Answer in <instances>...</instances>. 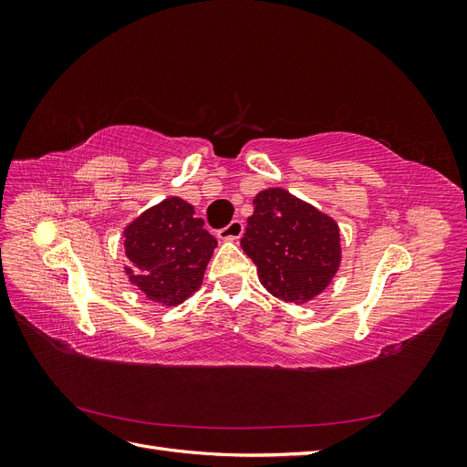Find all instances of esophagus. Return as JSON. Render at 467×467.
<instances>
[{"label": "esophagus", "mask_w": 467, "mask_h": 467, "mask_svg": "<svg viewBox=\"0 0 467 467\" xmlns=\"http://www.w3.org/2000/svg\"><path fill=\"white\" fill-rule=\"evenodd\" d=\"M244 234V222L242 220H232L225 228L218 230L220 239H230V242H235V239L242 237Z\"/></svg>", "instance_id": "esophagus-1"}]
</instances>
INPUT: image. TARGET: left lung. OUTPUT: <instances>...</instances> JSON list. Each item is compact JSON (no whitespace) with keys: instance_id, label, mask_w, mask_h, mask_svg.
<instances>
[{"instance_id":"obj_1","label":"left lung","mask_w":467,"mask_h":467,"mask_svg":"<svg viewBox=\"0 0 467 467\" xmlns=\"http://www.w3.org/2000/svg\"><path fill=\"white\" fill-rule=\"evenodd\" d=\"M253 206L242 249L257 265L261 285L285 302L316 298L341 263L335 220L282 189L261 191Z\"/></svg>"}]
</instances>
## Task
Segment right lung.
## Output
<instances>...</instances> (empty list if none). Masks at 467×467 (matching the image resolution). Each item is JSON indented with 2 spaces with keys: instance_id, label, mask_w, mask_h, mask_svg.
<instances>
[{
  "instance_id": "1",
  "label": "right lung",
  "mask_w": 467,
  "mask_h": 467,
  "mask_svg": "<svg viewBox=\"0 0 467 467\" xmlns=\"http://www.w3.org/2000/svg\"><path fill=\"white\" fill-rule=\"evenodd\" d=\"M218 242L192 204L165 199L146 210L124 230V249L130 265V282L146 298L163 306H177L202 285L206 265Z\"/></svg>"
}]
</instances>
